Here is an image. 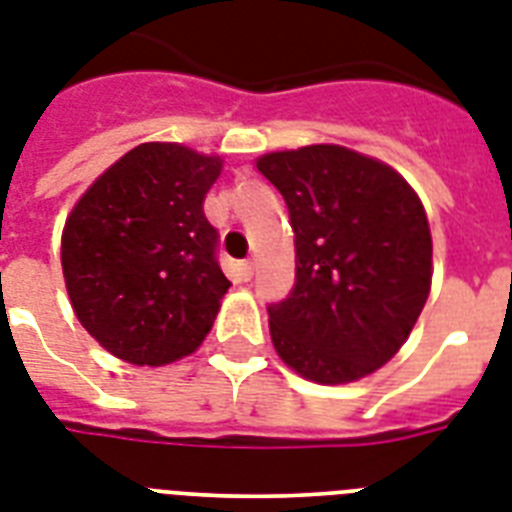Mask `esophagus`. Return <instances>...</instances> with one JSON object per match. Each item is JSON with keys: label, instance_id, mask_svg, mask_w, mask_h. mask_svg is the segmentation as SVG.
I'll return each mask as SVG.
<instances>
[{"label": "esophagus", "instance_id": "obj_1", "mask_svg": "<svg viewBox=\"0 0 512 512\" xmlns=\"http://www.w3.org/2000/svg\"><path fill=\"white\" fill-rule=\"evenodd\" d=\"M252 273H255V263H252V260H244V263H239V279L241 281L252 279Z\"/></svg>", "mask_w": 512, "mask_h": 512}]
</instances>
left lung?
Returning a JSON list of instances; mask_svg holds the SVG:
<instances>
[{
  "mask_svg": "<svg viewBox=\"0 0 512 512\" xmlns=\"http://www.w3.org/2000/svg\"><path fill=\"white\" fill-rule=\"evenodd\" d=\"M257 170L287 201L295 287L268 308L273 348L300 377L345 385L388 364L433 279L425 207L404 175L353 148L271 151Z\"/></svg>",
  "mask_w": 512,
  "mask_h": 512,
  "instance_id": "1",
  "label": "left lung"
}]
</instances>
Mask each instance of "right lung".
Returning <instances> with one entry per match:
<instances>
[{"instance_id":"add662e5","label":"right lung","mask_w":512,"mask_h":512,"mask_svg":"<svg viewBox=\"0 0 512 512\" xmlns=\"http://www.w3.org/2000/svg\"><path fill=\"white\" fill-rule=\"evenodd\" d=\"M220 172L215 154L140 143L68 212L60 239L68 300L111 356L167 366L209 335L231 287L201 207Z\"/></svg>"}]
</instances>
